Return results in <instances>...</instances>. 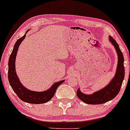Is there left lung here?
Listing matches in <instances>:
<instances>
[{
  "instance_id": "8db88e82",
  "label": "left lung",
  "mask_w": 130,
  "mask_h": 130,
  "mask_svg": "<svg viewBox=\"0 0 130 130\" xmlns=\"http://www.w3.org/2000/svg\"><path fill=\"white\" fill-rule=\"evenodd\" d=\"M109 41L116 49L118 56V63L116 72L114 77L106 87L99 91H95L93 94H85L81 92L78 88L77 91V95L80 100L88 104H101L113 100L119 93L122 87L124 77V58L122 52H121L119 45L111 36L109 37Z\"/></svg>"
}]
</instances>
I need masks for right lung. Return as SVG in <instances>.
Wrapping results in <instances>:
<instances>
[{
	"mask_svg": "<svg viewBox=\"0 0 130 130\" xmlns=\"http://www.w3.org/2000/svg\"><path fill=\"white\" fill-rule=\"evenodd\" d=\"M29 30V29L26 31V34ZM26 34L16 42L12 52L10 55L9 60H8V81L13 90L17 94L19 98L23 101L30 103V104H43V103H47L53 97L56 89L64 82V80L55 82L47 90L40 91V92L31 91L22 85L16 72L15 61L19 46L26 37Z\"/></svg>",
	"mask_w": 130,
	"mask_h": 130,
	"instance_id": "right-lung-1",
	"label": "right lung"
}]
</instances>
